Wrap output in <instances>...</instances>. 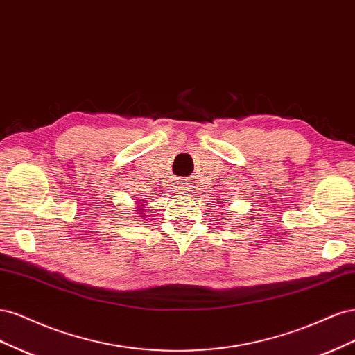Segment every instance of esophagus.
Instances as JSON below:
<instances>
[{
	"label": "esophagus",
	"mask_w": 355,
	"mask_h": 355,
	"mask_svg": "<svg viewBox=\"0 0 355 355\" xmlns=\"http://www.w3.org/2000/svg\"><path fill=\"white\" fill-rule=\"evenodd\" d=\"M187 189V187L184 185V184H179L178 187H176V192H182V191H185Z\"/></svg>",
	"instance_id": "esophagus-1"
}]
</instances>
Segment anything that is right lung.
Instances as JSON below:
<instances>
[{
	"instance_id": "obj_1",
	"label": "right lung",
	"mask_w": 355,
	"mask_h": 355,
	"mask_svg": "<svg viewBox=\"0 0 355 355\" xmlns=\"http://www.w3.org/2000/svg\"><path fill=\"white\" fill-rule=\"evenodd\" d=\"M148 201H144V200H139L137 197H136V201H135V214H137V218L139 219H146V216L148 214L145 213L146 211V209H145V204H146Z\"/></svg>"
}]
</instances>
